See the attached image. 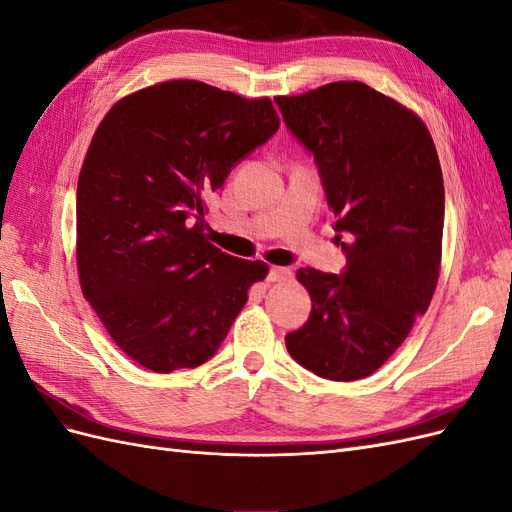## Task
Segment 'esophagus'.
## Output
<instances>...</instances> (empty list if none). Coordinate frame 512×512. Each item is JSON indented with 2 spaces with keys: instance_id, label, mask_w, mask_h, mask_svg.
I'll list each match as a JSON object with an SVG mask.
<instances>
[{
  "instance_id": "obj_1",
  "label": "esophagus",
  "mask_w": 512,
  "mask_h": 512,
  "mask_svg": "<svg viewBox=\"0 0 512 512\" xmlns=\"http://www.w3.org/2000/svg\"><path fill=\"white\" fill-rule=\"evenodd\" d=\"M286 277H290V269H286V267H271L267 280L269 282H282V280H286Z\"/></svg>"
}]
</instances>
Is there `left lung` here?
I'll use <instances>...</instances> for the list:
<instances>
[{
  "label": "left lung",
  "instance_id": "left-lung-1",
  "mask_svg": "<svg viewBox=\"0 0 512 512\" xmlns=\"http://www.w3.org/2000/svg\"><path fill=\"white\" fill-rule=\"evenodd\" d=\"M275 102L316 160L337 218L335 239L346 252L342 275L297 271L312 314L286 335V348L320 378L361 380L404 344L438 286L444 228L438 151L421 117L359 81Z\"/></svg>",
  "mask_w": 512,
  "mask_h": 512
}]
</instances>
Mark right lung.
<instances>
[{
	"instance_id": "obj_1",
	"label": "right lung",
	"mask_w": 512,
	"mask_h": 512,
	"mask_svg": "<svg viewBox=\"0 0 512 512\" xmlns=\"http://www.w3.org/2000/svg\"><path fill=\"white\" fill-rule=\"evenodd\" d=\"M280 128L269 98L164 81L121 98L91 138L76 188L81 290L113 342L156 374L224 342L269 265L209 243V192Z\"/></svg>"
}]
</instances>
